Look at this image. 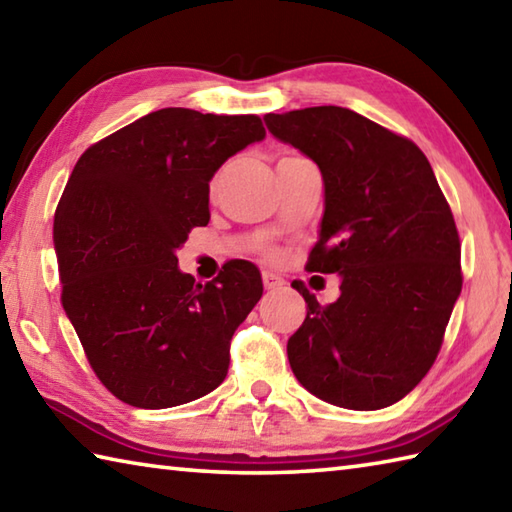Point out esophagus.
<instances>
[{
	"label": "esophagus",
	"instance_id": "obj_1",
	"mask_svg": "<svg viewBox=\"0 0 512 512\" xmlns=\"http://www.w3.org/2000/svg\"><path fill=\"white\" fill-rule=\"evenodd\" d=\"M262 279H264V288H266V290H277V288L284 286L282 279H279V277L273 275V273H264Z\"/></svg>",
	"mask_w": 512,
	"mask_h": 512
}]
</instances>
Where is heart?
Wrapping results in <instances>:
<instances>
[{"label":"heart","instance_id":"b5f03b06","mask_svg":"<svg viewBox=\"0 0 512 512\" xmlns=\"http://www.w3.org/2000/svg\"><path fill=\"white\" fill-rule=\"evenodd\" d=\"M288 159H299V157H295V155H288V157H282V159H279V162H288ZM219 186V177L215 179V182H213V190Z\"/></svg>","mask_w":512,"mask_h":512}]
</instances>
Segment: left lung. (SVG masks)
<instances>
[{
	"label": "left lung",
	"instance_id": "8db88e82",
	"mask_svg": "<svg viewBox=\"0 0 512 512\" xmlns=\"http://www.w3.org/2000/svg\"><path fill=\"white\" fill-rule=\"evenodd\" d=\"M268 133L313 159L324 215L308 270L337 273V302L308 304L288 362L333 406L399 402L433 366L462 293L459 235L426 155L355 110L315 106L264 117Z\"/></svg>",
	"mask_w": 512,
	"mask_h": 512
}]
</instances>
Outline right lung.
<instances>
[{
  "label": "right lung",
  "instance_id": "obj_1",
  "mask_svg": "<svg viewBox=\"0 0 512 512\" xmlns=\"http://www.w3.org/2000/svg\"><path fill=\"white\" fill-rule=\"evenodd\" d=\"M264 137L257 115L162 108L90 146L70 173L53 224L62 304L99 382L122 402L170 408L224 382L262 275L235 259L197 284L175 253L208 224L210 179Z\"/></svg>",
  "mask_w": 512,
  "mask_h": 512
}]
</instances>
